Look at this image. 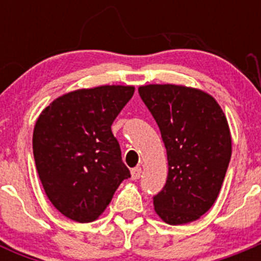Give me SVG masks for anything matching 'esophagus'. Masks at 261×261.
<instances>
[{
    "mask_svg": "<svg viewBox=\"0 0 261 261\" xmlns=\"http://www.w3.org/2000/svg\"><path fill=\"white\" fill-rule=\"evenodd\" d=\"M141 172H143V170H141L140 167H136L134 168V169H131V179L133 180L139 179V178L141 177Z\"/></svg>",
    "mask_w": 261,
    "mask_h": 261,
    "instance_id": "1",
    "label": "esophagus"
}]
</instances>
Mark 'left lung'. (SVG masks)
Masks as SVG:
<instances>
[{"label": "left lung", "instance_id": "8db88e82", "mask_svg": "<svg viewBox=\"0 0 261 261\" xmlns=\"http://www.w3.org/2000/svg\"><path fill=\"white\" fill-rule=\"evenodd\" d=\"M139 94L162 133L168 178L154 210L168 225L201 218L213 206L231 159L230 126L215 98L183 84H146Z\"/></svg>", "mask_w": 261, "mask_h": 261}]
</instances>
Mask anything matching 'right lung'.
<instances>
[{
  "instance_id": "add662e5",
  "label": "right lung",
  "mask_w": 261,
  "mask_h": 261,
  "mask_svg": "<svg viewBox=\"0 0 261 261\" xmlns=\"http://www.w3.org/2000/svg\"><path fill=\"white\" fill-rule=\"evenodd\" d=\"M134 86H98L68 92L41 111L33 134L36 170L46 197L63 216L96 221L130 172L111 125Z\"/></svg>"
}]
</instances>
